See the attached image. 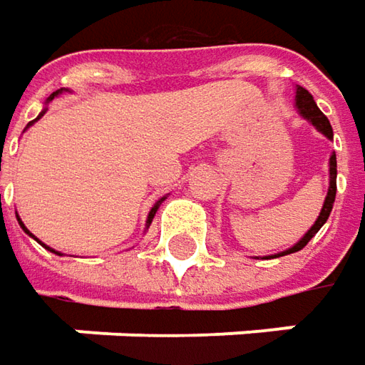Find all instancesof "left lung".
Segmentation results:
<instances>
[{
	"instance_id": "1",
	"label": "left lung",
	"mask_w": 365,
	"mask_h": 365,
	"mask_svg": "<svg viewBox=\"0 0 365 365\" xmlns=\"http://www.w3.org/2000/svg\"><path fill=\"white\" fill-rule=\"evenodd\" d=\"M294 103H296V110H298V114H300L302 118L309 120L310 124H312L321 135H325L329 140H333V128H331V122H329V118H327L325 114L319 110V106H317V102H314V98L309 93V89L296 86ZM335 194H337V157H335V153H331V157H329V192H327L325 202H323V208H321L319 218H317V220H314V225L304 232V237H302L300 241H296L292 247L284 249L282 253L267 255V257H269V259H274V257H282V255H290V253H296V251H300L302 247L307 245L310 239H312V237L321 230V227L327 222L329 214H331V210H333V204H335Z\"/></svg>"
}]
</instances>
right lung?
<instances>
[{"label": "right lung", "mask_w": 365, "mask_h": 365, "mask_svg": "<svg viewBox=\"0 0 365 365\" xmlns=\"http://www.w3.org/2000/svg\"><path fill=\"white\" fill-rule=\"evenodd\" d=\"M65 91H69V89H58V91H55V93H51V96H48V100H46V106H48V102H53V100H55L56 96H61V93H65ZM46 106L42 108V112H40V114H38V118H42V116H44V112L48 110ZM38 118H36V120H38ZM36 120H32V122H30L28 126H32V124H34ZM28 126H26V128H28ZM163 200H165V198H161V200H159V202H155V206H153L151 212H149V216H147V229L151 227L153 218H155V212L159 210V206H161V202H163ZM16 218H18V222H20V227H22V230H24L26 235H30V237H34V235H32L30 230L26 229V225H24V222H22V220H20V216H18V212H16ZM34 239H36V237H34ZM36 241H38V239H36ZM38 243H40V245H44L42 241H38ZM44 249H48V251H53V253H56V255H63V253H58V251H55V249H51V247H48V245H44Z\"/></svg>", "instance_id": "obj_1"}]
</instances>
